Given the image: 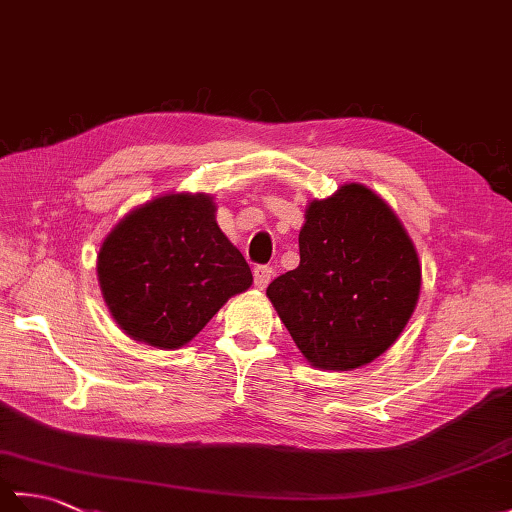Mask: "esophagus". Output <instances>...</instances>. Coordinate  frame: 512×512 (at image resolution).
<instances>
[{
    "label": "esophagus",
    "instance_id": "1",
    "mask_svg": "<svg viewBox=\"0 0 512 512\" xmlns=\"http://www.w3.org/2000/svg\"><path fill=\"white\" fill-rule=\"evenodd\" d=\"M253 275H255V286L264 290L270 284V279H273V266H264V264L255 266Z\"/></svg>",
    "mask_w": 512,
    "mask_h": 512
}]
</instances>
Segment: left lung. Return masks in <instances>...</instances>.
<instances>
[{"label":"left lung","mask_w":512,"mask_h":512,"mask_svg":"<svg viewBox=\"0 0 512 512\" xmlns=\"http://www.w3.org/2000/svg\"><path fill=\"white\" fill-rule=\"evenodd\" d=\"M299 266L266 295L312 365L356 369L394 343L416 308L420 264L394 211L363 184L308 206Z\"/></svg>","instance_id":"8db88e82"}]
</instances>
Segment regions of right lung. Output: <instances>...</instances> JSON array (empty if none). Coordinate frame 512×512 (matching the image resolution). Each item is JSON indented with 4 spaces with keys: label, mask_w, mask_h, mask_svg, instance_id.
<instances>
[{
    "label": "right lung",
    "mask_w": 512,
    "mask_h": 512,
    "mask_svg": "<svg viewBox=\"0 0 512 512\" xmlns=\"http://www.w3.org/2000/svg\"><path fill=\"white\" fill-rule=\"evenodd\" d=\"M213 213L209 195H162L107 235L99 253L103 299L134 341L162 350L189 343L253 284L246 259Z\"/></svg>",
    "instance_id": "obj_1"
}]
</instances>
